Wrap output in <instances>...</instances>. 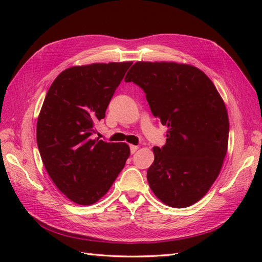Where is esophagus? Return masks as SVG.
Instances as JSON below:
<instances>
[{
	"mask_svg": "<svg viewBox=\"0 0 262 262\" xmlns=\"http://www.w3.org/2000/svg\"><path fill=\"white\" fill-rule=\"evenodd\" d=\"M138 149V146H136V145H130V153L132 154H134L136 151Z\"/></svg>",
	"mask_w": 262,
	"mask_h": 262,
	"instance_id": "1",
	"label": "esophagus"
}]
</instances>
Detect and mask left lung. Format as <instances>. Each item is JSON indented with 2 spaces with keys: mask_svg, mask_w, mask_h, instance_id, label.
<instances>
[{
  "mask_svg": "<svg viewBox=\"0 0 262 262\" xmlns=\"http://www.w3.org/2000/svg\"><path fill=\"white\" fill-rule=\"evenodd\" d=\"M125 81L143 89L153 116L168 127L147 170L152 191L170 207L197 203L219 177L229 143V116L214 83L174 62H137Z\"/></svg>",
  "mask_w": 262,
  "mask_h": 262,
  "instance_id": "left-lung-1",
  "label": "left lung"
}]
</instances>
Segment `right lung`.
I'll return each mask as SVG.
<instances>
[{
    "mask_svg": "<svg viewBox=\"0 0 262 262\" xmlns=\"http://www.w3.org/2000/svg\"><path fill=\"white\" fill-rule=\"evenodd\" d=\"M132 62L73 66L46 94L37 121V145L53 182L72 202L92 205L124 169L126 143L93 140L94 124L105 116Z\"/></svg>",
    "mask_w": 262,
    "mask_h": 262,
    "instance_id": "1",
    "label": "right lung"
}]
</instances>
